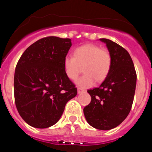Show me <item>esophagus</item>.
Listing matches in <instances>:
<instances>
[{
  "label": "esophagus",
  "mask_w": 152,
  "mask_h": 152,
  "mask_svg": "<svg viewBox=\"0 0 152 152\" xmlns=\"http://www.w3.org/2000/svg\"><path fill=\"white\" fill-rule=\"evenodd\" d=\"M84 92V90L81 88H77V93L78 94H80V93H83Z\"/></svg>",
  "instance_id": "esophagus-1"
}]
</instances>
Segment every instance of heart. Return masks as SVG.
Here are the masks:
<instances>
[{
	"label": "heart",
	"instance_id": "heart-1",
	"mask_svg": "<svg viewBox=\"0 0 152 152\" xmlns=\"http://www.w3.org/2000/svg\"><path fill=\"white\" fill-rule=\"evenodd\" d=\"M73 56H68L64 59V70L67 77L71 80L77 78L81 67L84 74L76 83L82 88H90L96 80L101 82L110 72L112 56L107 49L95 44H85L74 50Z\"/></svg>",
	"mask_w": 152,
	"mask_h": 152
}]
</instances>
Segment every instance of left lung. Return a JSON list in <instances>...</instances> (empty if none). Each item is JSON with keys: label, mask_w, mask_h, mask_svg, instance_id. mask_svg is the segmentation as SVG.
I'll return each instance as SVG.
<instances>
[{"label": "left lung", "mask_w": 152, "mask_h": 152, "mask_svg": "<svg viewBox=\"0 0 152 152\" xmlns=\"http://www.w3.org/2000/svg\"><path fill=\"white\" fill-rule=\"evenodd\" d=\"M112 56L110 72L99 88L88 90L91 101L84 108L88 123L94 128L110 130L129 113L135 95L136 72L129 52L119 44L100 39Z\"/></svg>", "instance_id": "left-lung-1"}]
</instances>
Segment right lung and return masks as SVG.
<instances>
[{"label": "right lung", "mask_w": 152, "mask_h": 152, "mask_svg": "<svg viewBox=\"0 0 152 152\" xmlns=\"http://www.w3.org/2000/svg\"><path fill=\"white\" fill-rule=\"evenodd\" d=\"M72 40L47 36L29 45L17 64L14 99L18 113L29 126L45 129L56 124L67 102L77 94L67 77L64 59Z\"/></svg>", "instance_id": "1"}]
</instances>
